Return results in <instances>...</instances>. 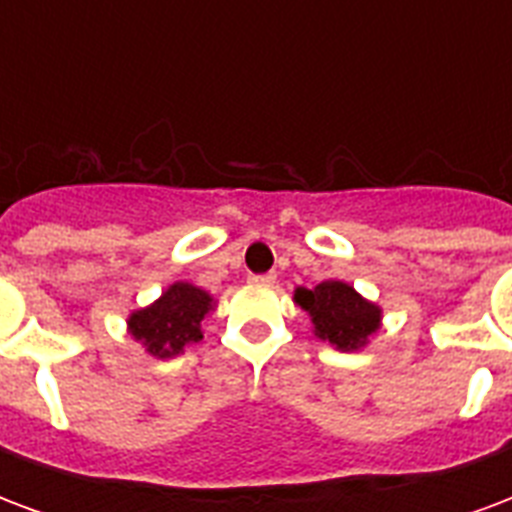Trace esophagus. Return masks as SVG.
I'll return each instance as SVG.
<instances>
[{
	"label": "esophagus",
	"mask_w": 512,
	"mask_h": 512,
	"mask_svg": "<svg viewBox=\"0 0 512 512\" xmlns=\"http://www.w3.org/2000/svg\"><path fill=\"white\" fill-rule=\"evenodd\" d=\"M274 279H277V274H271V271L268 274H252L255 285H274Z\"/></svg>",
	"instance_id": "1"
}]
</instances>
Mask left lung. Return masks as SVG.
Listing matches in <instances>:
<instances>
[{"instance_id":"obj_1","label":"left lung","mask_w":512,"mask_h":512,"mask_svg":"<svg viewBox=\"0 0 512 512\" xmlns=\"http://www.w3.org/2000/svg\"><path fill=\"white\" fill-rule=\"evenodd\" d=\"M293 299L310 315L315 337L337 351H359L381 326V307L359 296L354 285L326 279L315 288H296Z\"/></svg>"}]
</instances>
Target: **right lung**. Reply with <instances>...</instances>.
Segmentation results:
<instances>
[{
	"label": "right lung",
	"mask_w": 512,
	"mask_h": 512,
	"mask_svg": "<svg viewBox=\"0 0 512 512\" xmlns=\"http://www.w3.org/2000/svg\"><path fill=\"white\" fill-rule=\"evenodd\" d=\"M213 310V296L189 282H175L150 307L128 315V334L156 359L183 354L202 340V318Z\"/></svg>",
	"instance_id": "1"
}]
</instances>
